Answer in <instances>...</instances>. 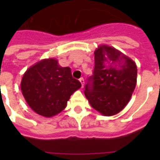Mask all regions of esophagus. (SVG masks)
I'll use <instances>...</instances> for the list:
<instances>
[{
  "instance_id": "esophagus-1",
  "label": "esophagus",
  "mask_w": 160,
  "mask_h": 160,
  "mask_svg": "<svg viewBox=\"0 0 160 160\" xmlns=\"http://www.w3.org/2000/svg\"><path fill=\"white\" fill-rule=\"evenodd\" d=\"M79 81L81 82L82 87H83V86H84V78H79Z\"/></svg>"
}]
</instances>
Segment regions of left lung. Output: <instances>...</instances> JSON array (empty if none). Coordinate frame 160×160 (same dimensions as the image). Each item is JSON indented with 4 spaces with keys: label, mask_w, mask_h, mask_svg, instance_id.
Returning a JSON list of instances; mask_svg holds the SVG:
<instances>
[{
    "label": "left lung",
    "mask_w": 160,
    "mask_h": 160,
    "mask_svg": "<svg viewBox=\"0 0 160 160\" xmlns=\"http://www.w3.org/2000/svg\"><path fill=\"white\" fill-rule=\"evenodd\" d=\"M94 64L93 75L85 86V95L91 107L103 115L118 114L130 101L136 86V64L105 45L94 51Z\"/></svg>",
    "instance_id": "obj_1"
}]
</instances>
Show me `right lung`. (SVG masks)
<instances>
[{
    "mask_svg": "<svg viewBox=\"0 0 160 160\" xmlns=\"http://www.w3.org/2000/svg\"><path fill=\"white\" fill-rule=\"evenodd\" d=\"M70 67H62L54 58L44 59L29 68L21 83L22 94L37 114L54 116L62 111L70 95L81 87Z\"/></svg>",
    "mask_w": 160,
    "mask_h": 160,
    "instance_id": "add662e5",
    "label": "right lung"
}]
</instances>
